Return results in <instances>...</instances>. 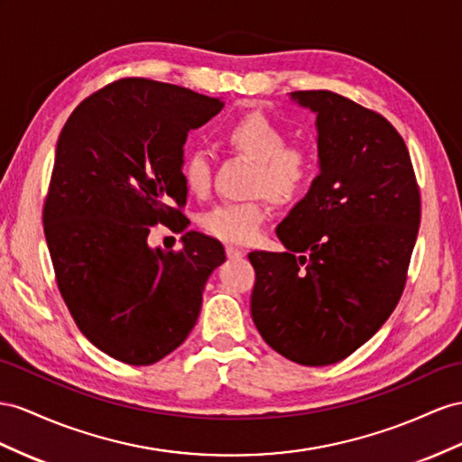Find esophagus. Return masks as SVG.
<instances>
[{"mask_svg":"<svg viewBox=\"0 0 462 462\" xmlns=\"http://www.w3.org/2000/svg\"><path fill=\"white\" fill-rule=\"evenodd\" d=\"M226 255L230 257V259H238V257H244L245 254H244V250H240V247H236V245H226Z\"/></svg>","mask_w":462,"mask_h":462,"instance_id":"34e87169","label":"esophagus"}]
</instances>
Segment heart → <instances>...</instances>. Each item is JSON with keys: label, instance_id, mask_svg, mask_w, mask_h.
<instances>
[{"label": "heart", "instance_id": "obj_1", "mask_svg": "<svg viewBox=\"0 0 462 462\" xmlns=\"http://www.w3.org/2000/svg\"><path fill=\"white\" fill-rule=\"evenodd\" d=\"M222 144L242 158L254 162L252 193H263L275 203L297 199L312 175L310 153L299 146H287V134L267 116L252 113L224 128ZM210 158L205 150L193 148L183 160V183L195 195L207 193L210 185ZM267 207L262 199L244 203H222L203 217V228L218 240L250 244L255 240Z\"/></svg>", "mask_w": 462, "mask_h": 462}]
</instances>
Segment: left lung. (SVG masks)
<instances>
[{
  "instance_id": "obj_1",
  "label": "left lung",
  "mask_w": 462,
  "mask_h": 462,
  "mask_svg": "<svg viewBox=\"0 0 462 462\" xmlns=\"http://www.w3.org/2000/svg\"><path fill=\"white\" fill-rule=\"evenodd\" d=\"M316 115L320 173L277 226L285 252H252V318L282 357L346 359L393 314L420 228V189L384 116L332 91H292Z\"/></svg>"
}]
</instances>
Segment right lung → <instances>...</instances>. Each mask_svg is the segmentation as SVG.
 Returning a JSON list of instances; mask_svg holds the SVG:
<instances>
[{"label": "right lung", "mask_w": 462, "mask_h": 462, "mask_svg": "<svg viewBox=\"0 0 462 462\" xmlns=\"http://www.w3.org/2000/svg\"><path fill=\"white\" fill-rule=\"evenodd\" d=\"M217 97L126 78L81 101L56 144L42 224L58 289L93 346L128 365L180 347L203 304L218 240L187 232L180 252L148 245L156 224L185 230L183 144Z\"/></svg>", "instance_id": "1"}]
</instances>
